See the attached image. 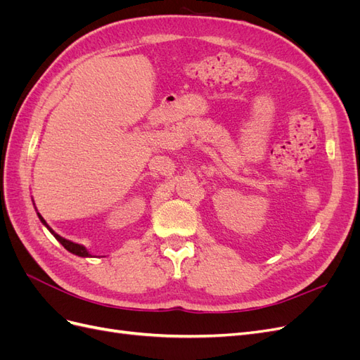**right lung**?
Instances as JSON below:
<instances>
[{"mask_svg": "<svg viewBox=\"0 0 360 360\" xmlns=\"http://www.w3.org/2000/svg\"><path fill=\"white\" fill-rule=\"evenodd\" d=\"M37 214H39V219L41 221V224L48 228V230L53 234V237H56L57 240L69 250V252H72V254H75V255H78V257H91L89 250H86L82 245H78V243H73V242H70V240H66V238H64V237L58 236L57 233H53V231L51 230V228L48 226V224L45 222V219H43V217H41V214H40V213H37Z\"/></svg>", "mask_w": 360, "mask_h": 360, "instance_id": "right-lung-1", "label": "right lung"}]
</instances>
